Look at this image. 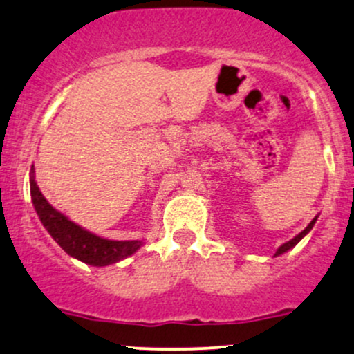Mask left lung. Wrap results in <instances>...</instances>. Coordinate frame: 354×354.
Wrapping results in <instances>:
<instances>
[{
    "label": "left lung",
    "instance_id": "1",
    "mask_svg": "<svg viewBox=\"0 0 354 354\" xmlns=\"http://www.w3.org/2000/svg\"><path fill=\"white\" fill-rule=\"evenodd\" d=\"M315 221H317V216H315V218H313V220L310 221V223H308V227H307V228H305V230H304V232H300V233H298V235H297V236H295V239H291V240H290V242L283 243V245H281V247H279V249H278V250H276V256H281V254H285V252H288V250H290V249H293V247H295V245H297V243H298V242H300V240H301V239H304V236H305V235H307V233L312 230V227H313V225H315Z\"/></svg>",
    "mask_w": 354,
    "mask_h": 354
}]
</instances>
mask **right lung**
I'll list each match as a JSON object with an SVG mask.
<instances>
[{
  "label": "right lung",
  "mask_w": 354,
  "mask_h": 354,
  "mask_svg": "<svg viewBox=\"0 0 354 354\" xmlns=\"http://www.w3.org/2000/svg\"><path fill=\"white\" fill-rule=\"evenodd\" d=\"M30 196L39 220L49 232V235L59 243L61 249L71 257L90 266H109L122 259L133 256L143 240H107L95 233L85 230L80 225L73 223L68 216L50 206L44 198L37 182L34 178V169L30 172Z\"/></svg>",
  "instance_id": "right-lung-1"
}]
</instances>
